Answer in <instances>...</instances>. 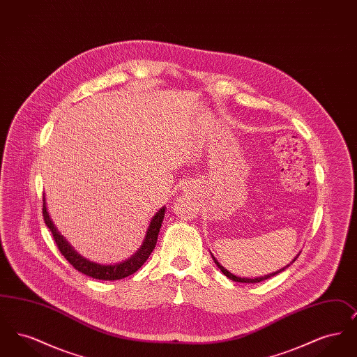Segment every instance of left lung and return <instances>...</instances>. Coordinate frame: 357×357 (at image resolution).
I'll use <instances>...</instances> for the list:
<instances>
[{
	"label": "left lung",
	"mask_w": 357,
	"mask_h": 357,
	"mask_svg": "<svg viewBox=\"0 0 357 357\" xmlns=\"http://www.w3.org/2000/svg\"><path fill=\"white\" fill-rule=\"evenodd\" d=\"M298 255H300V253L298 255H296L293 259H291V262L290 264H288L287 266H284V268H281L280 271H275L274 273H269V274H266V275H261V277H255V278H245V277H237V275H234L233 273L229 272L227 269H225L223 266H222L221 264L215 259V257L214 255H211V257H213V259H214V262H215V265L220 268V271H221L226 277H229L230 280H233V281H236V282H245V284H255V282H261V281H264V280H268V278H271V277H273V275H275V274H278V273L284 272L287 268H289L297 258H298Z\"/></svg>",
	"instance_id": "8db88e82"
}]
</instances>
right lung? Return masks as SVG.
I'll list each match as a JSON object with an SVG mask.
<instances>
[{"label":"right lung","mask_w":357,"mask_h":357,"mask_svg":"<svg viewBox=\"0 0 357 357\" xmlns=\"http://www.w3.org/2000/svg\"><path fill=\"white\" fill-rule=\"evenodd\" d=\"M43 215H44V221L47 223V226L50 227L52 231V236L56 241V245L60 250V253L64 255V258L68 261L69 264L79 272L83 273L88 277L96 278V280H105V281H114V280H121L126 278L131 274L142 268V265L147 261V258L153 253L158 241V234L162 226V222L165 218V213H166V206H163L150 222L146 236L143 239V243L140 245V248L136 250L135 255H131L128 259L119 262V264H114V265H102L98 264L93 261L86 259L85 257L79 255L69 243L66 238L63 237L59 230L56 229L54 223L52 222L50 213L47 210V204H45V195L43 199Z\"/></svg>","instance_id":"add662e5"}]
</instances>
